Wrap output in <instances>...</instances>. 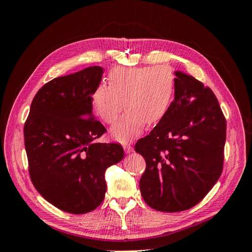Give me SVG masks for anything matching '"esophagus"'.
Here are the masks:
<instances>
[{
    "mask_svg": "<svg viewBox=\"0 0 252 252\" xmlns=\"http://www.w3.org/2000/svg\"><path fill=\"white\" fill-rule=\"evenodd\" d=\"M123 148H124V150H125V152H126V154L128 155V154H131V152L133 151V147L131 146V145H124V146H123Z\"/></svg>",
    "mask_w": 252,
    "mask_h": 252,
    "instance_id": "obj_1",
    "label": "esophagus"
}]
</instances>
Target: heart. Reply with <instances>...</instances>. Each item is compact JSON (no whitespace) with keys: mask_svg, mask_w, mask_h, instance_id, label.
I'll return each instance as SVG.
<instances>
[{"mask_svg":"<svg viewBox=\"0 0 252 252\" xmlns=\"http://www.w3.org/2000/svg\"><path fill=\"white\" fill-rule=\"evenodd\" d=\"M108 84L94 88L91 103L96 116L108 124L118 118L124 105L127 107L110 128V136L120 143L134 140L146 123L161 121L172 103L174 75L166 66L113 68Z\"/></svg>","mask_w":252,"mask_h":252,"instance_id":"b5f03b06","label":"heart"}]
</instances>
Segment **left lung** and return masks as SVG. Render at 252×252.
I'll return each mask as SVG.
<instances>
[{
  "label": "left lung",
  "mask_w": 252,
  "mask_h": 252,
  "mask_svg": "<svg viewBox=\"0 0 252 252\" xmlns=\"http://www.w3.org/2000/svg\"><path fill=\"white\" fill-rule=\"evenodd\" d=\"M174 100L166 116L135 144L146 170L140 180L144 201L158 211L193 207L223 169L226 121L211 89L174 71Z\"/></svg>",
  "instance_id": "8db88e82"
}]
</instances>
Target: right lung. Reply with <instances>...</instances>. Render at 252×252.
<instances>
[{
    "label": "right lung",
    "instance_id": "add662e5",
    "mask_svg": "<svg viewBox=\"0 0 252 252\" xmlns=\"http://www.w3.org/2000/svg\"><path fill=\"white\" fill-rule=\"evenodd\" d=\"M104 69L91 66L37 91L24 126L30 179L45 200L73 215L94 210L106 192L105 171L124 158L119 144L96 143L106 131L91 95Z\"/></svg>",
    "mask_w": 252,
    "mask_h": 252
}]
</instances>
